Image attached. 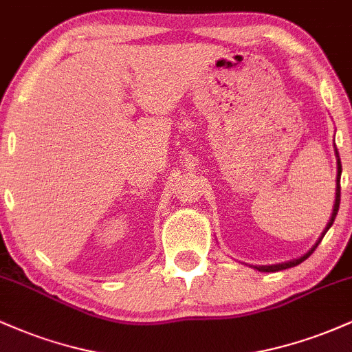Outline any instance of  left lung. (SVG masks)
I'll list each match as a JSON object with an SVG mask.
<instances>
[{
  "label": "left lung",
  "instance_id": "obj_1",
  "mask_svg": "<svg viewBox=\"0 0 352 352\" xmlns=\"http://www.w3.org/2000/svg\"><path fill=\"white\" fill-rule=\"evenodd\" d=\"M334 152H336V157H338V177H336V200H334V207H333V213H331V218H329V221H328V225H326V228H324V232L321 233V236L318 238V241L316 243H314V246L313 248L309 250L308 253H305L302 254V256H300V258H296V260H292V261H285V263H276V265H261V266H253L254 270H258V272H263V273H273V272H281V270H286V268H293V266H296V265H300V263H302V261L306 260V258H309V254L314 252V250H316V246L321 243V240H322V236L326 235V232H328V230L331 228V225L334 223V218H336V215H338V210H339V201H341V172H342V168H341V160H339V153H338V148H336V145H334Z\"/></svg>",
  "mask_w": 352,
  "mask_h": 352
}]
</instances>
